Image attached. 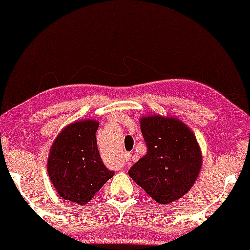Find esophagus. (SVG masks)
Here are the masks:
<instances>
[{
    "mask_svg": "<svg viewBox=\"0 0 250 250\" xmlns=\"http://www.w3.org/2000/svg\"><path fill=\"white\" fill-rule=\"evenodd\" d=\"M129 157H131V155H129L128 152H125L124 156H123V159H124V162H128Z\"/></svg>",
    "mask_w": 250,
    "mask_h": 250,
    "instance_id": "34e87169",
    "label": "esophagus"
}]
</instances>
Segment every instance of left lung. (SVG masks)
<instances>
[{
  "label": "left lung",
  "mask_w": 250,
  "mask_h": 250,
  "mask_svg": "<svg viewBox=\"0 0 250 250\" xmlns=\"http://www.w3.org/2000/svg\"><path fill=\"white\" fill-rule=\"evenodd\" d=\"M146 153L128 175L153 200L169 204L193 186L201 168V151L196 136L179 119L150 116L141 119Z\"/></svg>",
  "instance_id": "left-lung-1"
}]
</instances>
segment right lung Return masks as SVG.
I'll list each match as a JSON object with an SVG mask.
<instances>
[{"label":"right lung","mask_w":250,"mask_h":250,"mask_svg":"<svg viewBox=\"0 0 250 250\" xmlns=\"http://www.w3.org/2000/svg\"><path fill=\"white\" fill-rule=\"evenodd\" d=\"M99 123L93 119L73 123L64 127L50 150L47 173L63 199L85 205L95 196L114 170H109L99 153Z\"/></svg>","instance_id":"1"}]
</instances>
